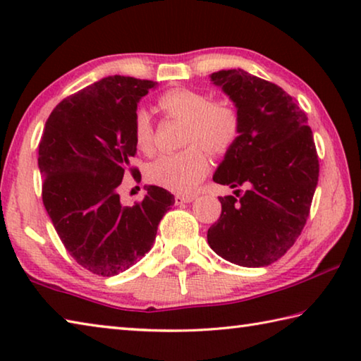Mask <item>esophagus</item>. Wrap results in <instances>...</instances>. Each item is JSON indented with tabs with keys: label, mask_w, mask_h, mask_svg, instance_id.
Instances as JSON below:
<instances>
[{
	"label": "esophagus",
	"mask_w": 361,
	"mask_h": 361,
	"mask_svg": "<svg viewBox=\"0 0 361 361\" xmlns=\"http://www.w3.org/2000/svg\"><path fill=\"white\" fill-rule=\"evenodd\" d=\"M195 199V195H181V194H178V195H175V204L176 205H181V204H189V202H192V200Z\"/></svg>",
	"instance_id": "34e87169"
}]
</instances>
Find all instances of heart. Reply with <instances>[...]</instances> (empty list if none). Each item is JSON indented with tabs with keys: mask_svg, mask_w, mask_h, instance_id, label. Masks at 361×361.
Wrapping results in <instances>:
<instances>
[{
	"mask_svg": "<svg viewBox=\"0 0 361 361\" xmlns=\"http://www.w3.org/2000/svg\"><path fill=\"white\" fill-rule=\"evenodd\" d=\"M159 108L170 118L185 121L183 143L186 149L156 157L148 166V180L169 191L192 192L210 167L212 154H224L240 133L239 111L224 100H212L192 89H172L159 97ZM133 140L142 151H149L154 127L145 108H137L132 119Z\"/></svg>",
	"mask_w": 361,
	"mask_h": 361,
	"instance_id": "heart-1",
	"label": "heart"
}]
</instances>
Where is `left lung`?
Returning a JSON list of instances; mask_svg holds the SVG:
<instances>
[{
  "mask_svg": "<svg viewBox=\"0 0 361 361\" xmlns=\"http://www.w3.org/2000/svg\"><path fill=\"white\" fill-rule=\"evenodd\" d=\"M235 103L240 133L213 181L235 188L219 197L221 215L207 232L215 253L262 267L295 245L319 183V154L307 116L277 84L243 70L212 75Z\"/></svg>",
  "mask_w": 361,
  "mask_h": 361,
  "instance_id": "8db88e82",
  "label": "left lung"
}]
</instances>
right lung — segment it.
I'll use <instances>...</instances> for the list:
<instances>
[{
    "label": "right lung",
    "mask_w": 361,
    "mask_h": 361,
    "mask_svg": "<svg viewBox=\"0 0 361 361\" xmlns=\"http://www.w3.org/2000/svg\"><path fill=\"white\" fill-rule=\"evenodd\" d=\"M146 79L108 76L66 97L46 121L38 166L42 204L79 266L102 277L132 267L149 252L173 194L146 188L145 199L122 205L118 188L137 154L132 119L154 87Z\"/></svg>",
    "instance_id": "obj_1"
}]
</instances>
